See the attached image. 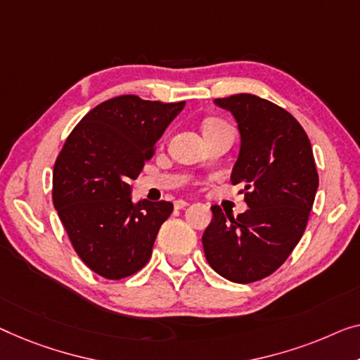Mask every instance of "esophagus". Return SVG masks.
<instances>
[{
  "mask_svg": "<svg viewBox=\"0 0 360 360\" xmlns=\"http://www.w3.org/2000/svg\"><path fill=\"white\" fill-rule=\"evenodd\" d=\"M187 205H189V203H187L186 200H176V202H174V208H176V210H182V208H186Z\"/></svg>",
  "mask_w": 360,
  "mask_h": 360,
  "instance_id": "esophagus-1",
  "label": "esophagus"
}]
</instances>
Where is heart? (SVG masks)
Wrapping results in <instances>:
<instances>
[{
    "label": "heart",
    "instance_id": "b5f03b06",
    "mask_svg": "<svg viewBox=\"0 0 360 360\" xmlns=\"http://www.w3.org/2000/svg\"><path fill=\"white\" fill-rule=\"evenodd\" d=\"M221 126H226L223 121H218V120H210L205 122V126H203V131H210V129H217V127H221Z\"/></svg>",
    "mask_w": 360,
    "mask_h": 360
}]
</instances>
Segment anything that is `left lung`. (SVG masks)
<instances>
[{
  "label": "left lung",
  "mask_w": 360,
  "mask_h": 360,
  "mask_svg": "<svg viewBox=\"0 0 360 360\" xmlns=\"http://www.w3.org/2000/svg\"><path fill=\"white\" fill-rule=\"evenodd\" d=\"M233 112L240 150L231 182L243 184L249 210L233 217L218 205L202 236L207 262L218 275L248 284L270 276L307 228L319 173L312 146L296 117L250 94L217 98Z\"/></svg>",
  "instance_id": "1"
}]
</instances>
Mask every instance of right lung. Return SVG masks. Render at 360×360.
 Masks as SVG:
<instances>
[{
    "label": "right lung",
    "mask_w": 360,
    "mask_h": 360,
    "mask_svg": "<svg viewBox=\"0 0 360 360\" xmlns=\"http://www.w3.org/2000/svg\"><path fill=\"white\" fill-rule=\"evenodd\" d=\"M186 101L121 95L90 110L72 129L53 169V203L80 260L106 280L147 265L171 202L132 203L129 181L153 157Z\"/></svg>",
    "instance_id": "right-lung-1"
}]
</instances>
